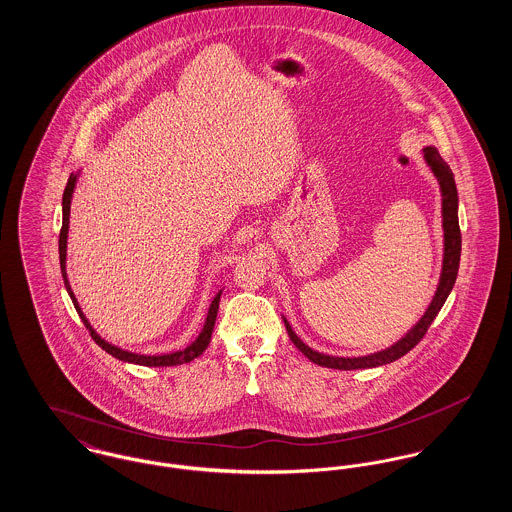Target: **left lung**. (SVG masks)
Returning <instances> with one entry per match:
<instances>
[{
    "instance_id": "left-lung-1",
    "label": "left lung",
    "mask_w": 512,
    "mask_h": 512,
    "mask_svg": "<svg viewBox=\"0 0 512 512\" xmlns=\"http://www.w3.org/2000/svg\"><path fill=\"white\" fill-rule=\"evenodd\" d=\"M426 165L432 169L434 176L438 178L439 190H441V219H443V265H441V276H439L438 290L428 305L426 313L414 324L413 328L388 349H382L378 353H370L365 357H334L324 355L305 345L293 332L290 322L284 318L288 336L293 345L315 365L336 368V370H357V368H374V366L390 365L393 361L407 355L418 341L424 338L434 318L438 317L445 299L455 286L459 263H461V228H459V195L455 186V176L449 169V165L441 159L438 149L426 146L422 149Z\"/></svg>"
}]
</instances>
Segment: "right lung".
<instances>
[{
    "instance_id": "right-lung-1",
    "label": "right lung",
    "mask_w": 512,
    "mask_h": 512,
    "mask_svg": "<svg viewBox=\"0 0 512 512\" xmlns=\"http://www.w3.org/2000/svg\"><path fill=\"white\" fill-rule=\"evenodd\" d=\"M76 178L78 174H71L69 176V182H67V188L63 192V226H61V234H59V263H61V274H63V280H65V288L73 299L74 309L78 313V317L82 318L84 326L88 328L90 336L94 338V341L98 343L101 349H105L109 355H113L115 359L124 361V363H132V365L140 366H176L184 365V363H190L197 359L209 345L211 341V334H213V328H215V320H217V313H219V301L222 290L213 297L211 305H209V311H207V318H205V324H203V330L199 332V336L195 338L194 343H190L186 349L182 351H174V353H167V355H140V353H132V351H126L121 349L117 345H111L109 341L103 340L99 336L98 332L92 328V324L88 322V318L84 317L76 297H74L73 290L69 286V278H67V238H69V215H71V199H73L74 186H76Z\"/></svg>"
}]
</instances>
